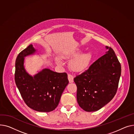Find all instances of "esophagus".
Instances as JSON below:
<instances>
[{"mask_svg":"<svg viewBox=\"0 0 134 134\" xmlns=\"http://www.w3.org/2000/svg\"><path fill=\"white\" fill-rule=\"evenodd\" d=\"M68 80H69V81L70 83H72L74 82V76L72 75L68 74Z\"/></svg>","mask_w":134,"mask_h":134,"instance_id":"esophagus-1","label":"esophagus"}]
</instances>
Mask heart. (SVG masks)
<instances>
[{"label": "heart", "instance_id": "heart-1", "mask_svg": "<svg viewBox=\"0 0 134 134\" xmlns=\"http://www.w3.org/2000/svg\"><path fill=\"white\" fill-rule=\"evenodd\" d=\"M81 51H76L71 53H68L63 55L62 56L64 58H70L76 57L71 63V68L76 71H81L84 70L88 66L89 63L91 58V53L90 52H85L80 55ZM78 56L77 57V56ZM77 57H76V56ZM57 63L60 64V61L58 59L56 60Z\"/></svg>", "mask_w": 134, "mask_h": 134}]
</instances>
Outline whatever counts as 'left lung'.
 <instances>
[{"instance_id": "1", "label": "left lung", "mask_w": 134, "mask_h": 134, "mask_svg": "<svg viewBox=\"0 0 134 134\" xmlns=\"http://www.w3.org/2000/svg\"><path fill=\"white\" fill-rule=\"evenodd\" d=\"M108 51L98 58L74 81L77 85V99L84 110H98L110 101L116 95L121 74V66L110 47Z\"/></svg>"}]
</instances>
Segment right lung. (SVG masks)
<instances>
[{"mask_svg": "<svg viewBox=\"0 0 134 134\" xmlns=\"http://www.w3.org/2000/svg\"><path fill=\"white\" fill-rule=\"evenodd\" d=\"M36 52L30 44L21 51L15 60L14 80L26 104L39 112H50L56 108L62 94L69 83L65 72L58 73L45 69L30 76L24 66V57Z\"/></svg>", "mask_w": 134, "mask_h": 134, "instance_id": "obj_1", "label": "right lung"}]
</instances>
